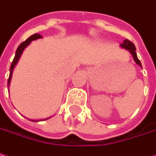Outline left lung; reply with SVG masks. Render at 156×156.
<instances>
[{
	"label": "left lung",
	"instance_id": "obj_1",
	"mask_svg": "<svg viewBox=\"0 0 156 156\" xmlns=\"http://www.w3.org/2000/svg\"><path fill=\"white\" fill-rule=\"evenodd\" d=\"M120 46H121L123 48H125V49H127V50L129 51V52L133 55V59L135 61V62H136L138 65H140V67H142L141 62H140V60L138 59V56H137V54H136V48H135V46H134V44H133V42L128 41V40H124V42H123Z\"/></svg>",
	"mask_w": 156,
	"mask_h": 156
}]
</instances>
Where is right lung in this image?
Returning <instances> with one entry per match:
<instances>
[{"instance_id":"add662e5","label":"right lung","mask_w":156,"mask_h":156,"mask_svg":"<svg viewBox=\"0 0 156 156\" xmlns=\"http://www.w3.org/2000/svg\"><path fill=\"white\" fill-rule=\"evenodd\" d=\"M42 38V36L41 34H39V33H35V34H33L32 36H30L25 41L22 42L19 46H18V48H17V49L16 51V55H15V57L14 59H13V62H11V65H10V68H9V79H8V86H9L10 85V80H11V78H12V73H13V69H14L15 66L16 65V63H17V62L19 61V58L21 57V55H22V53H23V51L24 50V48L32 41H35V40H38V39H41ZM9 88V87H8ZM49 118V117H48ZM48 118H47V119H48ZM33 121V120H32Z\"/></svg>"}]
</instances>
